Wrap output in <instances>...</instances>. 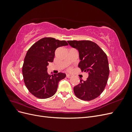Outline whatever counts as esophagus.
<instances>
[{"label": "esophagus", "mask_w": 132, "mask_h": 132, "mask_svg": "<svg viewBox=\"0 0 132 132\" xmlns=\"http://www.w3.org/2000/svg\"><path fill=\"white\" fill-rule=\"evenodd\" d=\"M66 77H67L68 78H71V77H72V76H71V75H70V74H67Z\"/></svg>", "instance_id": "esophagus-1"}]
</instances>
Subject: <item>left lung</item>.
I'll return each mask as SVG.
<instances>
[{
	"mask_svg": "<svg viewBox=\"0 0 132 132\" xmlns=\"http://www.w3.org/2000/svg\"><path fill=\"white\" fill-rule=\"evenodd\" d=\"M68 42L79 51V68L81 71L89 74L86 81L80 79L79 84L74 87V94L82 100H93L101 94L107 84L110 73L107 55L96 43L91 41Z\"/></svg>",
	"mask_w": 132,
	"mask_h": 132,
	"instance_id": "obj_1",
	"label": "left lung"
}]
</instances>
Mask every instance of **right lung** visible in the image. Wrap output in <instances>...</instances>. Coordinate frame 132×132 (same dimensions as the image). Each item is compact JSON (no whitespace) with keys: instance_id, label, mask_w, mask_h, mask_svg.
Instances as JSON below:
<instances>
[{"instance_id":"add662e5","label":"right lung","mask_w":132,"mask_h":132,"mask_svg":"<svg viewBox=\"0 0 132 132\" xmlns=\"http://www.w3.org/2000/svg\"><path fill=\"white\" fill-rule=\"evenodd\" d=\"M68 45L65 41L45 37L35 43L28 50L22 71L27 89L35 97L47 98L56 93L59 81L65 78L66 75L62 73L49 75L47 67L50 62H53L55 50Z\"/></svg>"}]
</instances>
